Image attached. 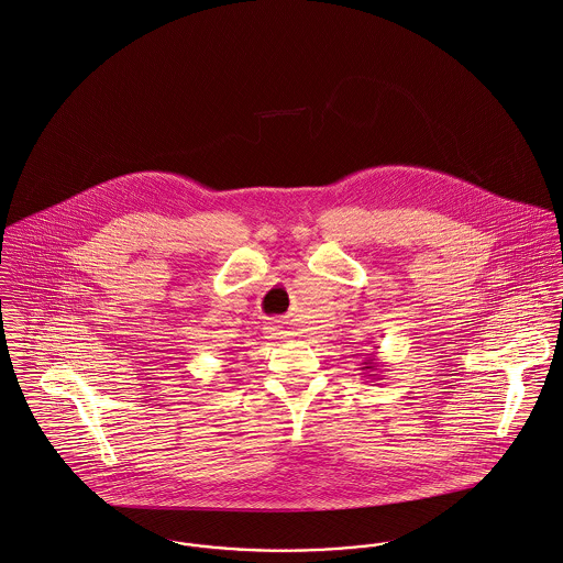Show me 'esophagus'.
Instances as JSON below:
<instances>
[{
    "mask_svg": "<svg viewBox=\"0 0 563 563\" xmlns=\"http://www.w3.org/2000/svg\"><path fill=\"white\" fill-rule=\"evenodd\" d=\"M263 330H265L267 339H285V336H287L285 328H283L280 323H276V321H269V323H267Z\"/></svg>",
    "mask_w": 563,
    "mask_h": 563,
    "instance_id": "1",
    "label": "esophagus"
}]
</instances>
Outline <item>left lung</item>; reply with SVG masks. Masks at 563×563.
I'll return each instance as SVG.
<instances>
[{
  "label": "left lung",
  "mask_w": 563,
  "mask_h": 563,
  "mask_svg": "<svg viewBox=\"0 0 563 563\" xmlns=\"http://www.w3.org/2000/svg\"><path fill=\"white\" fill-rule=\"evenodd\" d=\"M377 366H379L377 357H375V355H371V360H366V362H364L362 371H371V373H373V371H377ZM368 377H373V379H375V375H368Z\"/></svg>",
  "instance_id": "1"
}]
</instances>
